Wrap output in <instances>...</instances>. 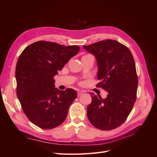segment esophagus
I'll return each instance as SVG.
<instances>
[{
  "label": "esophagus",
  "mask_w": 157,
  "mask_h": 157,
  "mask_svg": "<svg viewBox=\"0 0 157 157\" xmlns=\"http://www.w3.org/2000/svg\"><path fill=\"white\" fill-rule=\"evenodd\" d=\"M82 92H80V91H78L77 92V96H78V97H79L80 95H82Z\"/></svg>",
  "instance_id": "obj_1"
}]
</instances>
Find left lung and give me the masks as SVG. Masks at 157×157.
Masks as SVG:
<instances>
[{
  "label": "left lung",
  "instance_id": "left-lung-1",
  "mask_svg": "<svg viewBox=\"0 0 157 157\" xmlns=\"http://www.w3.org/2000/svg\"><path fill=\"white\" fill-rule=\"evenodd\" d=\"M83 48L96 58L100 80L96 86L108 92L105 99L90 93L88 120L98 129H115L124 122L136 102L138 78L134 58L128 47L115 40H101Z\"/></svg>",
  "mask_w": 157,
  "mask_h": 157
}]
</instances>
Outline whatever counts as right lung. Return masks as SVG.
<instances>
[{
    "instance_id": "1",
    "label": "right lung",
    "mask_w": 157,
    "mask_h": 157,
    "mask_svg": "<svg viewBox=\"0 0 157 157\" xmlns=\"http://www.w3.org/2000/svg\"><path fill=\"white\" fill-rule=\"evenodd\" d=\"M78 46H65L40 40L23 50L16 67V93L29 120L42 129H52L65 121L69 108L77 98L72 88H55L54 76L77 54Z\"/></svg>"
}]
</instances>
